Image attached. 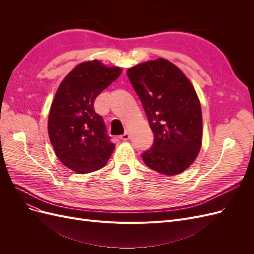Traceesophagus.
I'll use <instances>...</instances> for the list:
<instances>
[{"label":"esophagus","mask_w":254,"mask_h":254,"mask_svg":"<svg viewBox=\"0 0 254 254\" xmlns=\"http://www.w3.org/2000/svg\"><path fill=\"white\" fill-rule=\"evenodd\" d=\"M129 137H130V135H129V133H128L127 131H126L124 134L121 135V139H122L123 141H128Z\"/></svg>","instance_id":"esophagus-1"}]
</instances>
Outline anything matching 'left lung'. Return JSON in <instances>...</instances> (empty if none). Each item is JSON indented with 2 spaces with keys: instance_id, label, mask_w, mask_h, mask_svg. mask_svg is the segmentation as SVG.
<instances>
[{
  "instance_id": "obj_1",
  "label": "left lung",
  "mask_w": 254,
  "mask_h": 254,
  "mask_svg": "<svg viewBox=\"0 0 254 254\" xmlns=\"http://www.w3.org/2000/svg\"><path fill=\"white\" fill-rule=\"evenodd\" d=\"M155 134L142 159L151 170L179 175L196 160L202 143L201 106L193 84L164 58L145 61L127 70Z\"/></svg>"
}]
</instances>
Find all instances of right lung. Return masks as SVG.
I'll list each match as a JSON object with an SVG mask.
<instances>
[{
  "label": "right lung",
  "mask_w": 254,
  "mask_h": 254,
  "mask_svg": "<svg viewBox=\"0 0 254 254\" xmlns=\"http://www.w3.org/2000/svg\"><path fill=\"white\" fill-rule=\"evenodd\" d=\"M122 72L120 66L89 60L76 65L59 84L49 113V136L56 157L73 172L97 171L110 159L115 145L94 110V101Z\"/></svg>",
  "instance_id": "right-lung-1"
}]
</instances>
